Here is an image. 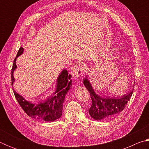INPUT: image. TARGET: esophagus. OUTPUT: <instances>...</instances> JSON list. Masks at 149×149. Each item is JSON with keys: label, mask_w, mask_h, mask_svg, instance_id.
Instances as JSON below:
<instances>
[{"label": "esophagus", "mask_w": 149, "mask_h": 149, "mask_svg": "<svg viewBox=\"0 0 149 149\" xmlns=\"http://www.w3.org/2000/svg\"><path fill=\"white\" fill-rule=\"evenodd\" d=\"M72 75L75 78L81 77L84 74V67L81 64H76L72 68Z\"/></svg>", "instance_id": "34e87169"}]
</instances>
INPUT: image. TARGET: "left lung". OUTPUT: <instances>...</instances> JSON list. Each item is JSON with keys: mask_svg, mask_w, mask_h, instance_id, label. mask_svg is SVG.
Segmentation results:
<instances>
[{"mask_svg": "<svg viewBox=\"0 0 149 149\" xmlns=\"http://www.w3.org/2000/svg\"><path fill=\"white\" fill-rule=\"evenodd\" d=\"M84 84L89 91L92 100L89 113L91 116L96 120H107L119 114L124 109L133 94V90L120 98L102 97L95 92L87 77L84 78Z\"/></svg>", "mask_w": 149, "mask_h": 149, "instance_id": "1", "label": "left lung"}]
</instances>
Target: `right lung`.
<instances>
[{
  "label": "right lung",
  "mask_w": 149,
  "mask_h": 149,
  "mask_svg": "<svg viewBox=\"0 0 149 149\" xmlns=\"http://www.w3.org/2000/svg\"><path fill=\"white\" fill-rule=\"evenodd\" d=\"M23 52L24 49L20 47L14 60L11 71L12 85H13V83L15 81L13 74L17 68L16 59ZM71 77L72 75L68 74L66 70H62L57 79V86L54 95L48 98L45 102H39L38 104L35 105L33 103L27 101L22 96L16 93L13 88L12 89L17 101L29 116L45 122H54L60 118L62 114L63 102L65 96L72 86Z\"/></svg>",
  "instance_id": "add662e5"
}]
</instances>
